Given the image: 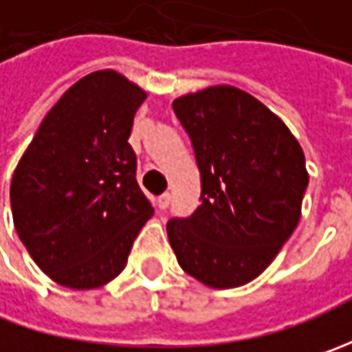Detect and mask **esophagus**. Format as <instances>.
<instances>
[{"mask_svg":"<svg viewBox=\"0 0 352 352\" xmlns=\"http://www.w3.org/2000/svg\"><path fill=\"white\" fill-rule=\"evenodd\" d=\"M156 204H158V210H166V208L170 206V194H168V192H164L162 196H158V201H156Z\"/></svg>","mask_w":352,"mask_h":352,"instance_id":"34e87169","label":"esophagus"}]
</instances>
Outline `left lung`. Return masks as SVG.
<instances>
[{"label":"left lung","mask_w":352,"mask_h":352,"mask_svg":"<svg viewBox=\"0 0 352 352\" xmlns=\"http://www.w3.org/2000/svg\"><path fill=\"white\" fill-rule=\"evenodd\" d=\"M172 107L194 144L201 206L168 221L170 245L204 286H245L270 266L302 217L304 151L274 111L235 86L186 94Z\"/></svg>","instance_id":"obj_1"}]
</instances>
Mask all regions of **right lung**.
Listing matches in <instances>:
<instances>
[{
    "mask_svg": "<svg viewBox=\"0 0 352 352\" xmlns=\"http://www.w3.org/2000/svg\"><path fill=\"white\" fill-rule=\"evenodd\" d=\"M146 91L98 70L50 107L11 178L13 225L36 266L72 290L102 288L127 266L153 208L129 144Z\"/></svg>",
    "mask_w": 352,
    "mask_h": 352,
    "instance_id": "add662e5",
    "label": "right lung"
}]
</instances>
